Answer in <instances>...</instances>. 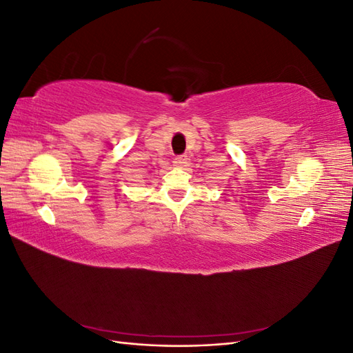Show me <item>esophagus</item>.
I'll return each mask as SVG.
<instances>
[{"instance_id":"esophagus-1","label":"esophagus","mask_w":353,"mask_h":353,"mask_svg":"<svg viewBox=\"0 0 353 353\" xmlns=\"http://www.w3.org/2000/svg\"><path fill=\"white\" fill-rule=\"evenodd\" d=\"M187 156H176L175 159H174V165L176 166V168H184L185 165H187Z\"/></svg>"}]
</instances>
